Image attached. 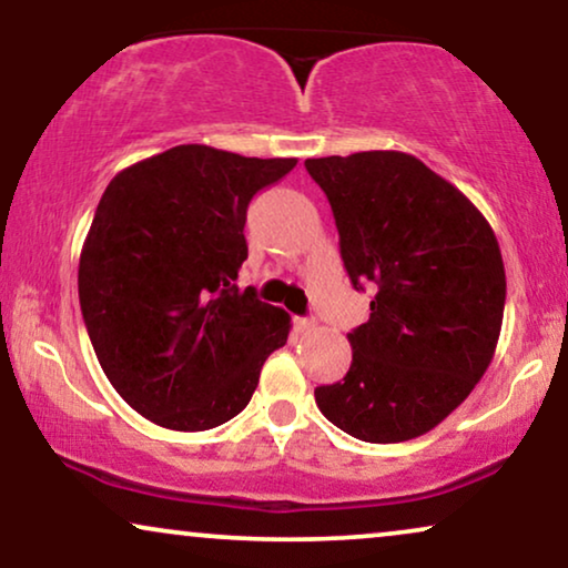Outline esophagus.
I'll return each instance as SVG.
<instances>
[{"label": "esophagus", "mask_w": 568, "mask_h": 568, "mask_svg": "<svg viewBox=\"0 0 568 568\" xmlns=\"http://www.w3.org/2000/svg\"><path fill=\"white\" fill-rule=\"evenodd\" d=\"M294 328H297L302 336H307V333L315 331V321L313 317H294Z\"/></svg>", "instance_id": "1"}]
</instances>
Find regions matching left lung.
Wrapping results in <instances>:
<instances>
[{"label": "left lung", "instance_id": "left-lung-1", "mask_svg": "<svg viewBox=\"0 0 568 568\" xmlns=\"http://www.w3.org/2000/svg\"><path fill=\"white\" fill-rule=\"evenodd\" d=\"M331 201L341 258L369 321L352 367L315 390L321 414L362 442L432 432L473 393L499 344L507 276L491 224L453 183L395 150L305 160Z\"/></svg>", "mask_w": 568, "mask_h": 568}]
</instances>
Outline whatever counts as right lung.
I'll return each instance as SVG.
<instances>
[{
	"mask_svg": "<svg viewBox=\"0 0 568 568\" xmlns=\"http://www.w3.org/2000/svg\"><path fill=\"white\" fill-rule=\"evenodd\" d=\"M297 165L181 144L108 183L80 253L82 317L115 393L173 432L247 406L292 317L237 290L251 199Z\"/></svg>",
	"mask_w": 568,
	"mask_h": 568,
	"instance_id": "obj_1",
	"label": "right lung"
}]
</instances>
